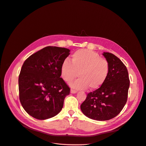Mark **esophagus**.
Segmentation results:
<instances>
[{"label":"esophagus","mask_w":146,"mask_h":146,"mask_svg":"<svg viewBox=\"0 0 146 146\" xmlns=\"http://www.w3.org/2000/svg\"><path fill=\"white\" fill-rule=\"evenodd\" d=\"M70 92H71V94H76V93L77 92V91H75V90H71Z\"/></svg>","instance_id":"34e87169"}]
</instances>
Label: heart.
Masks as SVG:
<instances>
[{"label":"heart","instance_id":"heart-1","mask_svg":"<svg viewBox=\"0 0 146 146\" xmlns=\"http://www.w3.org/2000/svg\"><path fill=\"white\" fill-rule=\"evenodd\" d=\"M71 62L65 60L61 66V76L65 82H70L78 76L80 78L70 83L77 90L88 87L97 90L105 82L109 72V65L106 59L96 52L87 49L77 50L72 55Z\"/></svg>","mask_w":146,"mask_h":146}]
</instances>
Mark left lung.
I'll list each match as a JSON object with an SVG mask.
<instances>
[{
  "label": "left lung",
  "mask_w": 146,
  "mask_h": 146,
  "mask_svg": "<svg viewBox=\"0 0 146 146\" xmlns=\"http://www.w3.org/2000/svg\"><path fill=\"white\" fill-rule=\"evenodd\" d=\"M109 72L103 85L88 94L81 105L83 114L98 121L109 120L121 112L126 104L130 80L126 66L113 54L103 52Z\"/></svg>",
  "instance_id": "8db88e82"
}]
</instances>
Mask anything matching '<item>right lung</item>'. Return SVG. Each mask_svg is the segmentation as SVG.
Instances as JSON below:
<instances>
[{"mask_svg": "<svg viewBox=\"0 0 146 146\" xmlns=\"http://www.w3.org/2000/svg\"><path fill=\"white\" fill-rule=\"evenodd\" d=\"M65 48L47 46L25 60L19 76L21 103L31 116L44 120L61 111L70 92L62 78L61 66L70 54Z\"/></svg>", "mask_w": 146, "mask_h": 146, "instance_id": "obj_1", "label": "right lung"}]
</instances>
